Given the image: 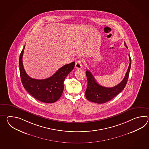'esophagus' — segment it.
<instances>
[{
  "mask_svg": "<svg viewBox=\"0 0 149 149\" xmlns=\"http://www.w3.org/2000/svg\"><path fill=\"white\" fill-rule=\"evenodd\" d=\"M82 60H78L77 61L75 64V67L77 69H81L82 68Z\"/></svg>",
  "mask_w": 149,
  "mask_h": 149,
  "instance_id": "esophagus-1",
  "label": "esophagus"
}]
</instances>
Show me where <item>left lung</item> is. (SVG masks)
Segmentation results:
<instances>
[{"label": "left lung", "instance_id": "left-lung-1", "mask_svg": "<svg viewBox=\"0 0 149 149\" xmlns=\"http://www.w3.org/2000/svg\"><path fill=\"white\" fill-rule=\"evenodd\" d=\"M125 45L127 47L125 42ZM130 65L126 73L124 79L118 85L113 87H105L98 84L96 81L94 76L91 72L87 70L86 74L87 79V87L85 92L86 98L89 101L101 104L110 101L111 99L114 98L118 94H119L126 85L128 77L130 74V69L131 67V58L129 55Z\"/></svg>", "mask_w": 149, "mask_h": 149}]
</instances>
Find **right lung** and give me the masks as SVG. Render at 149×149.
<instances>
[{"label": "right lung", "instance_id": "1", "mask_svg": "<svg viewBox=\"0 0 149 149\" xmlns=\"http://www.w3.org/2000/svg\"><path fill=\"white\" fill-rule=\"evenodd\" d=\"M25 46L19 58V72L23 86L29 93L40 101L53 103L60 98L63 92V82L68 74L73 70V62L61 67L53 76L47 79H33L26 74L23 68L22 56Z\"/></svg>", "mask_w": 149, "mask_h": 149}]
</instances>
